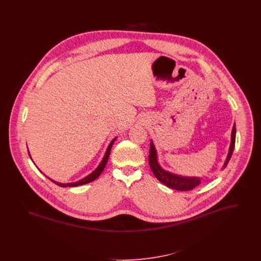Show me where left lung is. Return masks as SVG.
I'll return each mask as SVG.
<instances>
[{
  "label": "left lung",
  "instance_id": "left-lung-1",
  "mask_svg": "<svg viewBox=\"0 0 261 261\" xmlns=\"http://www.w3.org/2000/svg\"><path fill=\"white\" fill-rule=\"evenodd\" d=\"M235 141H236V126L234 124L233 130H232V137H231V145L228 152V156L224 163L223 168L227 166L228 162L232 156L233 150L235 148ZM149 163L152 173L154 174L158 180H160L165 186L169 187L171 189L177 190V191H190L200 184V178L199 177H192V178L183 177V176L167 172L164 169H162L158 162L156 150L153 146L152 141H150V147H149Z\"/></svg>",
  "mask_w": 261,
  "mask_h": 261
}]
</instances>
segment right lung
I'll return each instance as SVG.
<instances>
[{
    "label": "right lung",
    "instance_id": "right-lung-1",
    "mask_svg": "<svg viewBox=\"0 0 261 261\" xmlns=\"http://www.w3.org/2000/svg\"><path fill=\"white\" fill-rule=\"evenodd\" d=\"M115 139H116V138H114V139L112 140V142H111L110 146H109V147H108V149H107L106 154H105V156H103V159H102L101 162L99 163V166L97 167V169H96L95 171H93V172L90 174V175H88L87 177H85V178H83V179H81V180H79V181H77V182H74V183H67V184H62V183H59V182H56V181L51 180V179H50L49 177H48V178H49L50 180H51V182H54L55 184H57L58 186L60 187L81 186V185H85V184H87V183H90V182H92V181L96 180V179L99 177V175H100V173L102 172V170L105 169V167H106V165H107V162H108V161H109V158H110L111 149H112V145H113V143H114ZM29 155H30V153H29Z\"/></svg>",
    "mask_w": 261,
    "mask_h": 261
}]
</instances>
